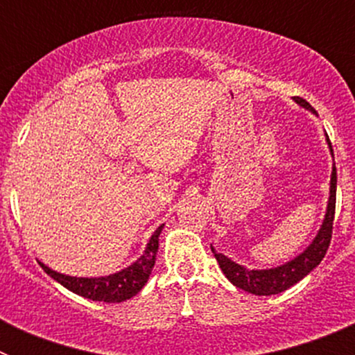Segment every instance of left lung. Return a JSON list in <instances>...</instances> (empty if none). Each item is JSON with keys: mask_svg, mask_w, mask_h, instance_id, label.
<instances>
[{"mask_svg": "<svg viewBox=\"0 0 355 355\" xmlns=\"http://www.w3.org/2000/svg\"><path fill=\"white\" fill-rule=\"evenodd\" d=\"M293 99L299 103V105H302L304 108L315 112V108H313L306 99H302V97H293ZM329 146H331V142H329ZM336 165H334L331 178V197H329L325 220L324 224H322L320 233L316 234V238L313 240L311 245L307 247L300 256H297L295 259L288 261L286 265L277 266V268H270V270H247V268H243V266L238 265V263L225 258L224 254H218L211 247L213 254H215L216 261L220 265L225 277H227L236 288L245 290L254 295L281 293V291L288 290V288H291L293 284L299 283L300 279L306 277L315 266L320 265V261L324 259L325 252H327L329 245H331L332 222H334V211H336Z\"/></svg>", "mask_w": 355, "mask_h": 355, "instance_id": "1", "label": "left lung"}]
</instances>
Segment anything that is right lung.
Returning <instances> with one entry per match:
<instances>
[{"label": "right lung", "mask_w": 355, "mask_h": 355, "mask_svg": "<svg viewBox=\"0 0 355 355\" xmlns=\"http://www.w3.org/2000/svg\"><path fill=\"white\" fill-rule=\"evenodd\" d=\"M162 227L163 225H159L155 234L150 236L146 252H144V256H140V259H137L133 265L124 268L122 272L106 275V277H71V275L51 270L42 263H39V265L42 266L46 274L51 275L62 286L71 290L72 293L81 295L85 299L97 300V302H124V300L139 293L144 284L147 283L149 274L153 272V266H155L156 252H158V236L162 233Z\"/></svg>", "instance_id": "1"}]
</instances>
